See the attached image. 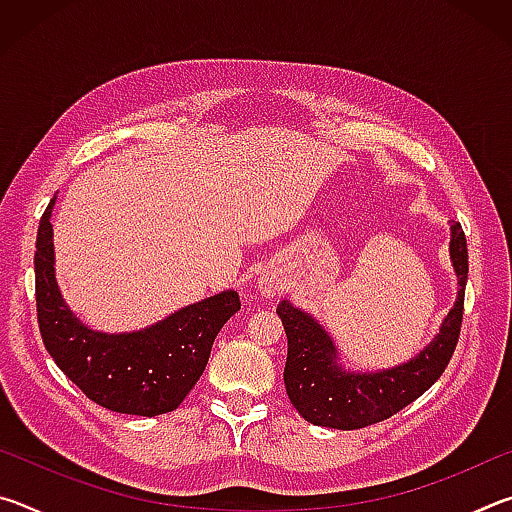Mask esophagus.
Returning <instances> with one entry per match:
<instances>
[{"label": "esophagus", "mask_w": 512, "mask_h": 512, "mask_svg": "<svg viewBox=\"0 0 512 512\" xmlns=\"http://www.w3.org/2000/svg\"><path fill=\"white\" fill-rule=\"evenodd\" d=\"M262 291H264V296H275L277 291H280V282L277 280H262Z\"/></svg>", "instance_id": "34e87169"}]
</instances>
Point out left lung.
<instances>
[{"label": "left lung", "instance_id": "left-lung-1", "mask_svg": "<svg viewBox=\"0 0 512 512\" xmlns=\"http://www.w3.org/2000/svg\"><path fill=\"white\" fill-rule=\"evenodd\" d=\"M452 259L461 289L440 334L409 363L375 375H348L334 363L336 350L323 327L287 300L277 305L289 339L284 386L302 418L318 427L361 429L388 420L429 391L445 372L461 336L467 282V241L461 223L452 225Z\"/></svg>", "mask_w": 512, "mask_h": 512}]
</instances>
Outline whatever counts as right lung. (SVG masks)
<instances>
[{
    "label": "right lung",
    "instance_id": "add662e5",
    "mask_svg": "<svg viewBox=\"0 0 512 512\" xmlns=\"http://www.w3.org/2000/svg\"><path fill=\"white\" fill-rule=\"evenodd\" d=\"M51 207L36 239L38 325L51 359L85 397L115 413L153 415L178 409L203 375L219 329L241 309L237 291H223L133 334L92 332L65 307L54 277Z\"/></svg>",
    "mask_w": 512,
    "mask_h": 512
}]
</instances>
